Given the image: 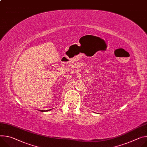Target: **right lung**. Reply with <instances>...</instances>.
<instances>
[{"label":"right lung","instance_id":"obj_1","mask_svg":"<svg viewBox=\"0 0 147 147\" xmlns=\"http://www.w3.org/2000/svg\"><path fill=\"white\" fill-rule=\"evenodd\" d=\"M51 109H50V110H40V111H50L51 110Z\"/></svg>","mask_w":147,"mask_h":147}]
</instances>
